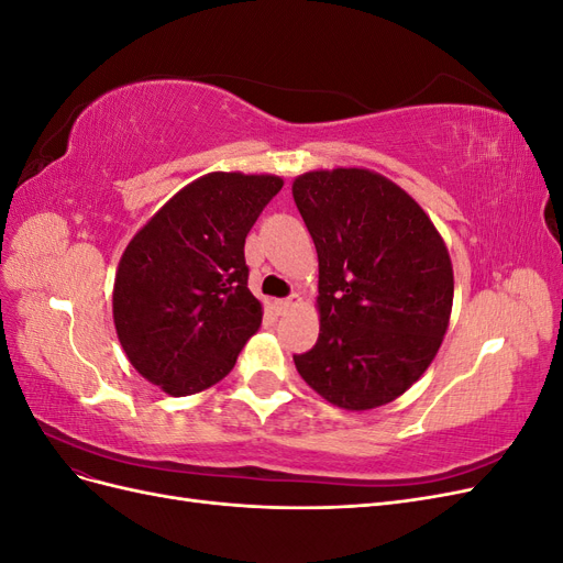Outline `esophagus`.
I'll return each instance as SVG.
<instances>
[{
  "label": "esophagus",
  "mask_w": 563,
  "mask_h": 563,
  "mask_svg": "<svg viewBox=\"0 0 563 563\" xmlns=\"http://www.w3.org/2000/svg\"><path fill=\"white\" fill-rule=\"evenodd\" d=\"M300 302V296H288V298H282V300H277L275 302V308H277V312L279 314H284V312H288V310H291V308H296V305Z\"/></svg>",
  "instance_id": "1"
}]
</instances>
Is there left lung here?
Wrapping results in <instances>:
<instances>
[{
	"label": "left lung",
	"instance_id": "left-lung-1",
	"mask_svg": "<svg viewBox=\"0 0 563 563\" xmlns=\"http://www.w3.org/2000/svg\"><path fill=\"white\" fill-rule=\"evenodd\" d=\"M296 207L319 258V338L294 354L317 395L347 411L383 406L411 387L444 340L453 267L418 201L368 168L310 172Z\"/></svg>",
	"mask_w": 563,
	"mask_h": 563
}]
</instances>
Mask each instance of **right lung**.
Wrapping results in <instances>:
<instances>
[{"label": "right lung", "mask_w": 563, "mask_h": 563, "mask_svg": "<svg viewBox=\"0 0 563 563\" xmlns=\"http://www.w3.org/2000/svg\"><path fill=\"white\" fill-rule=\"evenodd\" d=\"M282 185L279 176L209 174L129 242L114 277V329L133 368L168 395L223 380L261 329L244 244Z\"/></svg>", "instance_id": "right-lung-1"}]
</instances>
